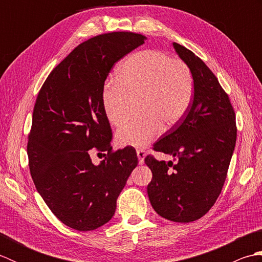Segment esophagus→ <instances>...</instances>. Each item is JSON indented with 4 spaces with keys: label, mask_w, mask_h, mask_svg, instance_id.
I'll return each instance as SVG.
<instances>
[{
    "label": "esophagus",
    "mask_w": 262,
    "mask_h": 262,
    "mask_svg": "<svg viewBox=\"0 0 262 262\" xmlns=\"http://www.w3.org/2000/svg\"><path fill=\"white\" fill-rule=\"evenodd\" d=\"M137 158H138V163L141 165L144 164V159H145V151L144 149H137Z\"/></svg>",
    "instance_id": "34e87169"
}]
</instances>
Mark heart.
<instances>
[{
    "label": "heart",
    "mask_w": 262,
    "mask_h": 262,
    "mask_svg": "<svg viewBox=\"0 0 262 262\" xmlns=\"http://www.w3.org/2000/svg\"><path fill=\"white\" fill-rule=\"evenodd\" d=\"M117 80L105 84L101 103L107 119L115 126L125 120L128 96H140L141 116L125 121L117 130L122 146L142 147L157 137L162 126L179 122L190 107L193 80L188 66L158 51H143L120 63Z\"/></svg>",
    "instance_id": "heart-1"
}]
</instances>
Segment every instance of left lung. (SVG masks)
Returning a JSON list of instances; mask_svg holds the SVG:
<instances>
[{"mask_svg": "<svg viewBox=\"0 0 262 262\" xmlns=\"http://www.w3.org/2000/svg\"><path fill=\"white\" fill-rule=\"evenodd\" d=\"M172 46L190 70L193 99L186 116L154 144L176 163L145 158L153 173L147 194L160 216L189 223L207 213L223 188L236 142L235 114L207 65L179 43Z\"/></svg>", "mask_w": 262, "mask_h": 262, "instance_id": "8db88e82", "label": "left lung"}]
</instances>
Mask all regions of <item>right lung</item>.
<instances>
[{"mask_svg": "<svg viewBox=\"0 0 262 262\" xmlns=\"http://www.w3.org/2000/svg\"><path fill=\"white\" fill-rule=\"evenodd\" d=\"M144 40L132 32L89 39L52 71L37 97L27 146L30 173L43 202L71 229L92 231L108 223L137 166L132 146L111 152L101 93L113 66ZM93 147L108 152L98 166L90 157Z\"/></svg>", "mask_w": 262, "mask_h": 262, "instance_id": "right-lung-1", "label": "right lung"}]
</instances>
